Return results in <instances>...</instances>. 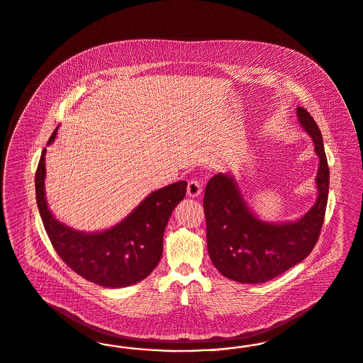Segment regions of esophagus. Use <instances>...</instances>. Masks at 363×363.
Masks as SVG:
<instances>
[{
    "label": "esophagus",
    "instance_id": "1",
    "mask_svg": "<svg viewBox=\"0 0 363 363\" xmlns=\"http://www.w3.org/2000/svg\"><path fill=\"white\" fill-rule=\"evenodd\" d=\"M201 191H202V185H201L200 181L190 179L188 184L189 196L190 197H197V196H200Z\"/></svg>",
    "mask_w": 363,
    "mask_h": 363
}]
</instances>
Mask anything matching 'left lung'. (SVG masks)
<instances>
[{
  "instance_id": "left-lung-1",
  "label": "left lung",
  "mask_w": 363,
  "mask_h": 363,
  "mask_svg": "<svg viewBox=\"0 0 363 363\" xmlns=\"http://www.w3.org/2000/svg\"><path fill=\"white\" fill-rule=\"evenodd\" d=\"M299 123L313 138L319 157L318 199L294 223L271 224L250 212L229 174L214 175L203 196L208 252L220 274L240 283H265L303 262L313 250L325 221L330 170L323 138L310 113L296 108Z\"/></svg>"
}]
</instances>
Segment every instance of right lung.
Wrapping results in <instances>:
<instances>
[{
    "label": "right lung",
    "instance_id": "obj_1",
    "mask_svg": "<svg viewBox=\"0 0 363 363\" xmlns=\"http://www.w3.org/2000/svg\"><path fill=\"white\" fill-rule=\"evenodd\" d=\"M57 134L52 133L48 145ZM45 149L36 170L38 212L50 242L64 263L77 275L101 287L133 286L150 275L163 250V232L175 206L186 194V181L160 189L142 201L134 212L108 230L77 232L59 223L45 201Z\"/></svg>",
    "mask_w": 363,
    "mask_h": 363
}]
</instances>
